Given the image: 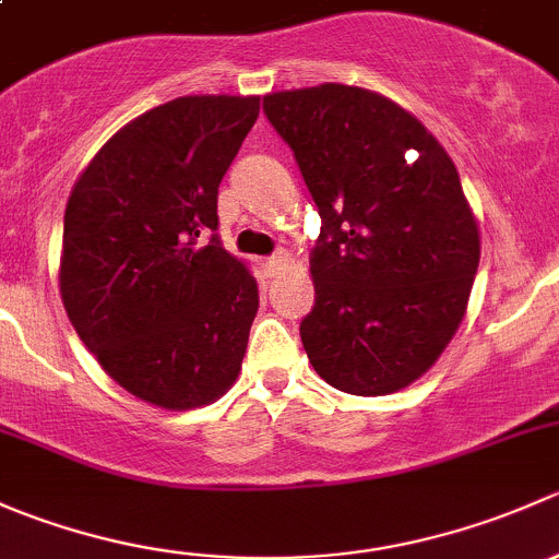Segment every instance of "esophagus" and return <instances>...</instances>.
Instances as JSON below:
<instances>
[{
    "label": "esophagus",
    "mask_w": 559,
    "mask_h": 559,
    "mask_svg": "<svg viewBox=\"0 0 559 559\" xmlns=\"http://www.w3.org/2000/svg\"><path fill=\"white\" fill-rule=\"evenodd\" d=\"M259 264H262L264 275H267V278H273V275L278 273V270L284 267V264H286V257H281V253H278V257H267V259H262V262H259Z\"/></svg>",
    "instance_id": "34e87169"
}]
</instances>
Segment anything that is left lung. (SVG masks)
Instances as JSON below:
<instances>
[{
    "label": "left lung",
    "mask_w": 559,
    "mask_h": 559,
    "mask_svg": "<svg viewBox=\"0 0 559 559\" xmlns=\"http://www.w3.org/2000/svg\"><path fill=\"white\" fill-rule=\"evenodd\" d=\"M262 107L321 216L308 359L341 392H397L452 341L478 270L454 162L411 112L357 86L267 94Z\"/></svg>",
    "instance_id": "obj_1"
}]
</instances>
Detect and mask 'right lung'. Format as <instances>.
I'll return each mask as SVG.
<instances>
[{"instance_id": "right-lung-1", "label": "right lung", "mask_w": 559, "mask_h": 559, "mask_svg": "<svg viewBox=\"0 0 559 559\" xmlns=\"http://www.w3.org/2000/svg\"><path fill=\"white\" fill-rule=\"evenodd\" d=\"M257 116L259 97L154 107L107 140L67 202V316L145 403L197 408L238 379L259 292L218 240L216 202Z\"/></svg>"}]
</instances>
